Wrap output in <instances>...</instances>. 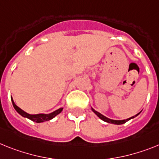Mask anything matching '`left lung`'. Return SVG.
Wrapping results in <instances>:
<instances>
[{
	"mask_svg": "<svg viewBox=\"0 0 159 159\" xmlns=\"http://www.w3.org/2000/svg\"><path fill=\"white\" fill-rule=\"evenodd\" d=\"M92 110H93V111H94V112L95 113V114L97 115V116H98L99 117L100 119H101V120H102L105 121V122L111 123V124H114V125H122V124H125V123L127 122L128 120H129L130 119L134 118V117L137 116V115L139 114V113H138V114H137V115H136V116H134L131 117V118L127 119V120H111V119H108V118H107V117L104 116H102V114H100L99 112H98V111H94L93 108H92Z\"/></svg>",
	"mask_w": 159,
	"mask_h": 159,
	"instance_id": "obj_1",
	"label": "left lung"
}]
</instances>
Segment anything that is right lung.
<instances>
[{"label": "right lung", "mask_w": 159, "mask_h": 159, "mask_svg": "<svg viewBox=\"0 0 159 159\" xmlns=\"http://www.w3.org/2000/svg\"><path fill=\"white\" fill-rule=\"evenodd\" d=\"M12 103H13V106H14V109H15L18 113H19L21 116H22L23 117H26V118L30 119L32 121H34V122L36 123H41V122H44V121L47 120H50L52 118H54L56 116H57L58 114L62 111L63 108H60L58 110L55 111L53 112L50 113V114H36V115H30L28 114V113L25 112L24 111H22V109L19 108L17 105L14 103V102L12 99Z\"/></svg>", "instance_id": "obj_1"}]
</instances>
